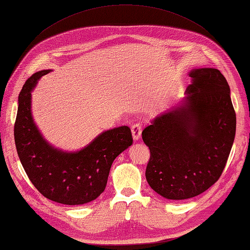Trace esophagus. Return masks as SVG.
<instances>
[{"mask_svg":"<svg viewBox=\"0 0 250 250\" xmlns=\"http://www.w3.org/2000/svg\"><path fill=\"white\" fill-rule=\"evenodd\" d=\"M141 131H142V127H141L140 123H136L131 126V134H132V138H134V140L140 139Z\"/></svg>","mask_w":250,"mask_h":250,"instance_id":"1","label":"esophagus"}]
</instances>
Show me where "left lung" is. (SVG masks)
I'll list each match as a JSON object with an SVG mask.
<instances>
[{"instance_id":"1","label":"left lung","mask_w":250,"mask_h":250,"mask_svg":"<svg viewBox=\"0 0 250 250\" xmlns=\"http://www.w3.org/2000/svg\"><path fill=\"white\" fill-rule=\"evenodd\" d=\"M189 75L181 104L142 131L150 149L146 181L167 200H187L209 189L225 169L235 138L236 115L225 76L213 68Z\"/></svg>"}]
</instances>
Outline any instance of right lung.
I'll use <instances>...</instances> for the list:
<instances>
[{
    "instance_id": "obj_1",
    "label": "right lung",
    "mask_w": 250,
    "mask_h": 250,
    "mask_svg": "<svg viewBox=\"0 0 250 250\" xmlns=\"http://www.w3.org/2000/svg\"><path fill=\"white\" fill-rule=\"evenodd\" d=\"M49 72L42 70L34 73L19 94L14 127L17 153L30 181L43 196L64 205H83L104 191L112 163L132 145L131 131L128 126L105 130L75 152L50 146L31 113V91Z\"/></svg>"
}]
</instances>
